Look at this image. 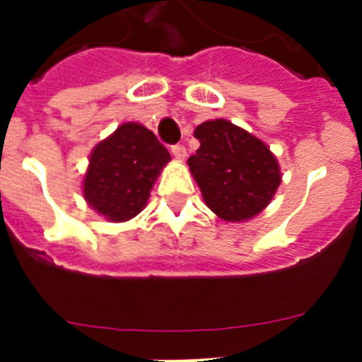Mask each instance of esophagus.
<instances>
[{
  "label": "esophagus",
  "mask_w": 362,
  "mask_h": 362,
  "mask_svg": "<svg viewBox=\"0 0 362 362\" xmlns=\"http://www.w3.org/2000/svg\"><path fill=\"white\" fill-rule=\"evenodd\" d=\"M172 153L175 159H185L187 158V148L183 145H172Z\"/></svg>",
  "instance_id": "1"
}]
</instances>
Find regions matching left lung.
I'll return each instance as SVG.
<instances>
[{
	"label": "left lung",
	"instance_id": "obj_1",
	"mask_svg": "<svg viewBox=\"0 0 362 362\" xmlns=\"http://www.w3.org/2000/svg\"><path fill=\"white\" fill-rule=\"evenodd\" d=\"M194 136L201 146L188 158V166L206 206L225 221L257 216L281 183L270 148L226 119L204 121Z\"/></svg>",
	"mask_w": 362,
	"mask_h": 362
}]
</instances>
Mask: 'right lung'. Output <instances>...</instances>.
I'll list each match as a JSON object with an SVG mask.
<instances>
[{
	"mask_svg": "<svg viewBox=\"0 0 362 362\" xmlns=\"http://www.w3.org/2000/svg\"><path fill=\"white\" fill-rule=\"evenodd\" d=\"M170 153L139 123H124L90 156L83 194L92 209L114 223L141 212L150 188Z\"/></svg>",
	"mask_w": 362,
	"mask_h": 362,
	"instance_id": "obj_1",
	"label": "right lung"
}]
</instances>
